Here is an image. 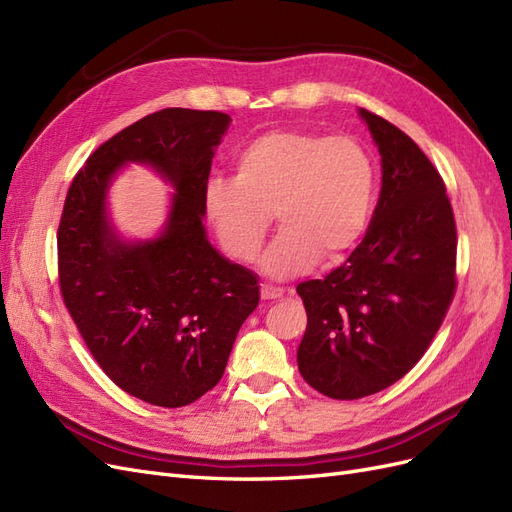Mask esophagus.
<instances>
[{"instance_id":"34e87169","label":"esophagus","mask_w":512,"mask_h":512,"mask_svg":"<svg viewBox=\"0 0 512 512\" xmlns=\"http://www.w3.org/2000/svg\"><path fill=\"white\" fill-rule=\"evenodd\" d=\"M260 297L265 299V301H277V299L284 297V290L282 288H275V286H269V284H262Z\"/></svg>"}]
</instances>
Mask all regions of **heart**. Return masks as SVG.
I'll return each instance as SVG.
<instances>
[{
  "label": "heart",
  "instance_id": "heart-1",
  "mask_svg": "<svg viewBox=\"0 0 512 512\" xmlns=\"http://www.w3.org/2000/svg\"><path fill=\"white\" fill-rule=\"evenodd\" d=\"M237 177L205 185V218L224 250L241 262L258 256L271 226L277 235L260 269L288 280L320 256L342 258L361 243L376 200V164L352 136L271 130L243 145Z\"/></svg>",
  "mask_w": 512,
  "mask_h": 512
}]
</instances>
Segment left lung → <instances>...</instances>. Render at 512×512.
I'll use <instances>...</instances> for the list:
<instances>
[{
  "label": "left lung",
  "instance_id": "left-lung-1",
  "mask_svg": "<svg viewBox=\"0 0 512 512\" xmlns=\"http://www.w3.org/2000/svg\"><path fill=\"white\" fill-rule=\"evenodd\" d=\"M382 164L365 239L324 280L297 286L301 376L333 399L374 395L427 352L455 294L457 230L444 181L408 134L359 108Z\"/></svg>",
  "mask_w": 512,
  "mask_h": 512
}]
</instances>
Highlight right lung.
<instances>
[{"label":"right lung","mask_w":512,"mask_h":512,"mask_svg":"<svg viewBox=\"0 0 512 512\" xmlns=\"http://www.w3.org/2000/svg\"><path fill=\"white\" fill-rule=\"evenodd\" d=\"M218 111L164 108L91 153L61 213L57 250L64 303L89 352L119 389L153 406L181 408L220 382L258 277L207 237L205 185L230 126ZM128 163L174 185L156 238L126 240L107 190Z\"/></svg>","instance_id":"obj_1"}]
</instances>
